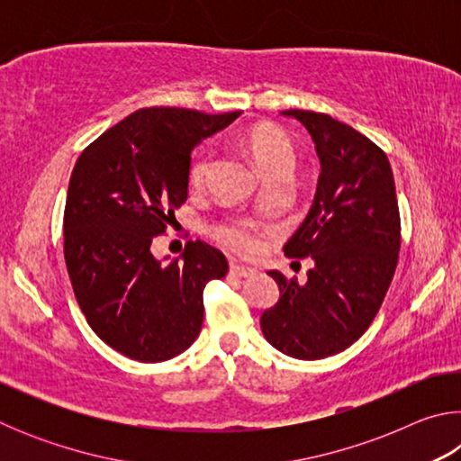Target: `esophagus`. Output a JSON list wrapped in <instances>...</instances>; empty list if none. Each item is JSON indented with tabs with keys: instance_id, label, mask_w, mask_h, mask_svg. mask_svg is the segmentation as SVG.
Instances as JSON below:
<instances>
[{
	"instance_id": "1",
	"label": "esophagus",
	"mask_w": 461,
	"mask_h": 461,
	"mask_svg": "<svg viewBox=\"0 0 461 461\" xmlns=\"http://www.w3.org/2000/svg\"><path fill=\"white\" fill-rule=\"evenodd\" d=\"M230 275L236 276V278H248V276L254 275V270L252 268H246V267H238V264H231Z\"/></svg>"
}]
</instances>
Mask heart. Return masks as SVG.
<instances>
[{
  "mask_svg": "<svg viewBox=\"0 0 461 461\" xmlns=\"http://www.w3.org/2000/svg\"><path fill=\"white\" fill-rule=\"evenodd\" d=\"M241 146L246 148L252 156L256 167H258L264 175L276 173V170H288L293 162V142L283 130L272 126V123H252V126L246 128L240 136ZM209 168H212V150L209 148H197L193 152L189 170H186V181L197 189L209 175ZM215 240L220 241L223 248H228L230 252L240 254V256H254L258 252L260 241H258V231L249 221L244 220H231L220 223L213 230Z\"/></svg>",
  "mask_w": 461,
  "mask_h": 461,
  "instance_id": "b5f03b06",
  "label": "heart"
}]
</instances>
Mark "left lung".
Listing matches in <instances>:
<instances>
[{"mask_svg": "<svg viewBox=\"0 0 461 461\" xmlns=\"http://www.w3.org/2000/svg\"><path fill=\"white\" fill-rule=\"evenodd\" d=\"M285 113L309 130L321 160L313 207L285 254L315 267L303 285L268 272L280 296L260 327L283 354L321 360L360 339L382 307L399 262V201L388 156L370 138L321 112Z\"/></svg>", "mask_w": 461, "mask_h": 461, "instance_id": "8db88e82", "label": "left lung"}]
</instances>
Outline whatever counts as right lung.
Returning a JSON list of instances; mask_svg holds the SVG:
<instances>
[{
  "mask_svg": "<svg viewBox=\"0 0 461 461\" xmlns=\"http://www.w3.org/2000/svg\"><path fill=\"white\" fill-rule=\"evenodd\" d=\"M240 112L142 107L85 148L67 191L62 249L85 319L115 352L165 362L203 325V288L228 272L205 241H186L167 267L150 244L186 201L191 152Z\"/></svg>",
  "mask_w": 461,
  "mask_h": 461,
  "instance_id": "1",
  "label": "right lung"
}]
</instances>
